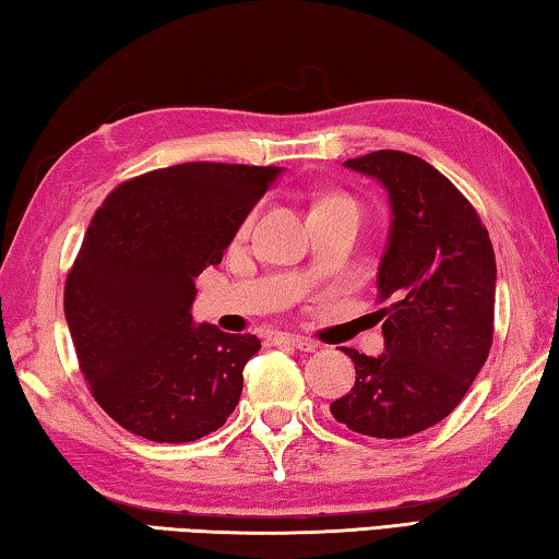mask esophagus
Segmentation results:
<instances>
[{
    "instance_id": "1",
    "label": "esophagus",
    "mask_w": 559,
    "mask_h": 559,
    "mask_svg": "<svg viewBox=\"0 0 559 559\" xmlns=\"http://www.w3.org/2000/svg\"><path fill=\"white\" fill-rule=\"evenodd\" d=\"M276 345H290L300 349V353H316L318 343L316 340H308V337H298V335H290V333H276L271 337Z\"/></svg>"
}]
</instances>
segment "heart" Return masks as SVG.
I'll return each mask as SVG.
<instances>
[{
  "instance_id": "heart-1",
  "label": "heart",
  "mask_w": 559,
  "mask_h": 559,
  "mask_svg": "<svg viewBox=\"0 0 559 559\" xmlns=\"http://www.w3.org/2000/svg\"><path fill=\"white\" fill-rule=\"evenodd\" d=\"M330 200H345V197H330Z\"/></svg>"
}]
</instances>
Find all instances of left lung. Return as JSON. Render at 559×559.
Wrapping results in <instances>:
<instances>
[{"instance_id": "left-lung-1", "label": "left lung", "mask_w": 559, "mask_h": 559, "mask_svg": "<svg viewBox=\"0 0 559 559\" xmlns=\"http://www.w3.org/2000/svg\"><path fill=\"white\" fill-rule=\"evenodd\" d=\"M390 194V239L377 271L384 353H343L355 386L330 404L365 437L404 439L456 409L493 343L496 253L471 202L421 157L400 150L347 159Z\"/></svg>"}]
</instances>
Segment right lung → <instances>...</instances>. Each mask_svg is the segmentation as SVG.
Instances as JSON below:
<instances>
[{"label": "right lung", "instance_id": "obj_1", "mask_svg": "<svg viewBox=\"0 0 559 559\" xmlns=\"http://www.w3.org/2000/svg\"><path fill=\"white\" fill-rule=\"evenodd\" d=\"M281 167L185 163L118 185L91 219L63 288L91 394L112 421L157 443L222 427L239 404L257 335L192 323L194 278L222 263Z\"/></svg>", "mask_w": 559, "mask_h": 559}]
</instances>
